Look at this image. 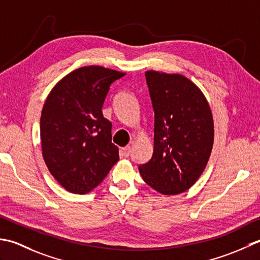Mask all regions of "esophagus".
<instances>
[{"label":"esophagus","mask_w":260,"mask_h":260,"mask_svg":"<svg viewBox=\"0 0 260 260\" xmlns=\"http://www.w3.org/2000/svg\"><path fill=\"white\" fill-rule=\"evenodd\" d=\"M122 152H123L124 157H128V156L130 155V152H131V148H130V146H125V147H123V148H122Z\"/></svg>","instance_id":"34e87169"}]
</instances>
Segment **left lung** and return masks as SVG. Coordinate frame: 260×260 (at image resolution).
<instances>
[{
	"label": "left lung",
	"mask_w": 260,
	"mask_h": 260,
	"mask_svg": "<svg viewBox=\"0 0 260 260\" xmlns=\"http://www.w3.org/2000/svg\"><path fill=\"white\" fill-rule=\"evenodd\" d=\"M145 76L155 113L153 152L139 172L157 192L176 195L198 181L209 161L213 118L203 93L185 76L155 71Z\"/></svg>",
	"instance_id": "obj_1"
}]
</instances>
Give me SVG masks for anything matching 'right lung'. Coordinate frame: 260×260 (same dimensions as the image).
<instances>
[{
    "mask_svg": "<svg viewBox=\"0 0 260 260\" xmlns=\"http://www.w3.org/2000/svg\"><path fill=\"white\" fill-rule=\"evenodd\" d=\"M122 76L101 66L78 68L58 82L46 100L40 118L42 156L68 192H91L119 160L112 124L102 107L110 85Z\"/></svg>",
    "mask_w": 260,
    "mask_h": 260,
    "instance_id": "right-lung-1",
    "label": "right lung"
}]
</instances>
